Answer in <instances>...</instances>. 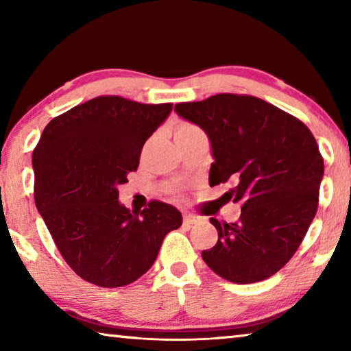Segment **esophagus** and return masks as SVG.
<instances>
[{
    "mask_svg": "<svg viewBox=\"0 0 351 351\" xmlns=\"http://www.w3.org/2000/svg\"><path fill=\"white\" fill-rule=\"evenodd\" d=\"M203 221H204L203 217L193 215V213H184V223L186 224H199Z\"/></svg>",
    "mask_w": 351,
    "mask_h": 351,
    "instance_id": "esophagus-1",
    "label": "esophagus"
}]
</instances>
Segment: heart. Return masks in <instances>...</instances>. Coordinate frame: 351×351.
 I'll list each match as a JSON object with an SVG mask.
<instances>
[{
  "label": "heart",
  "instance_id": "obj_1",
  "mask_svg": "<svg viewBox=\"0 0 351 351\" xmlns=\"http://www.w3.org/2000/svg\"><path fill=\"white\" fill-rule=\"evenodd\" d=\"M195 133H201V130L197 125H193V123L190 122H181L178 123V127L175 130V138H181V136H189Z\"/></svg>",
  "mask_w": 351,
  "mask_h": 351
}]
</instances>
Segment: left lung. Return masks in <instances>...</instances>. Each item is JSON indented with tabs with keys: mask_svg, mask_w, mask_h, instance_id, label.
Returning <instances> with one entry per match:
<instances>
[{
	"mask_svg": "<svg viewBox=\"0 0 351 351\" xmlns=\"http://www.w3.org/2000/svg\"><path fill=\"white\" fill-rule=\"evenodd\" d=\"M181 117L209 136V182H237L224 197L241 204L237 223H219L218 241L201 252L209 268L234 283L274 276L304 241L317 212L324 158L304 122L247 94L221 93L176 104Z\"/></svg>",
	"mask_w": 351,
	"mask_h": 351,
	"instance_id": "8db88e82",
	"label": "left lung"
}]
</instances>
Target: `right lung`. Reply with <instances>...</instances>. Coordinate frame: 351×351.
Listing matches in <instances>:
<instances>
[{"label": "right lung", "mask_w": 351, "mask_h": 351, "mask_svg": "<svg viewBox=\"0 0 351 351\" xmlns=\"http://www.w3.org/2000/svg\"><path fill=\"white\" fill-rule=\"evenodd\" d=\"M173 104L99 96L57 116L32 153L34 199L58 252L77 276L121 288L152 268L181 212L152 199L141 213L119 203L145 141Z\"/></svg>", "instance_id": "obj_1"}]
</instances>
